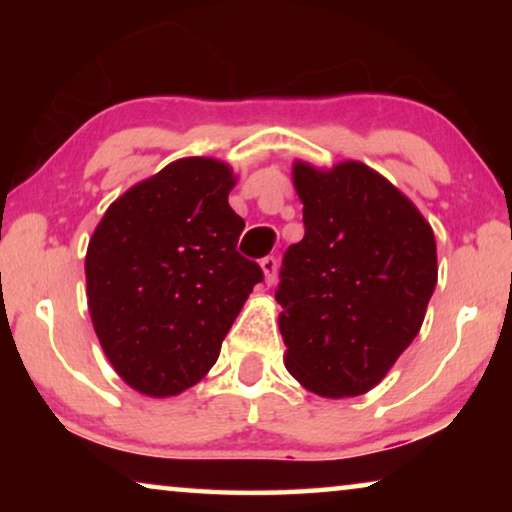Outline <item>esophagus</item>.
<instances>
[{
  "label": "esophagus",
  "instance_id": "esophagus-1",
  "mask_svg": "<svg viewBox=\"0 0 512 512\" xmlns=\"http://www.w3.org/2000/svg\"><path fill=\"white\" fill-rule=\"evenodd\" d=\"M261 268L265 272V284L275 282V272H277V258L275 256H265L261 261Z\"/></svg>",
  "mask_w": 512,
  "mask_h": 512
}]
</instances>
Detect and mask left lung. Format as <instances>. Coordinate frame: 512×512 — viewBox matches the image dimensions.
Listing matches in <instances>:
<instances>
[{"label": "left lung", "mask_w": 512, "mask_h": 512, "mask_svg": "<svg viewBox=\"0 0 512 512\" xmlns=\"http://www.w3.org/2000/svg\"><path fill=\"white\" fill-rule=\"evenodd\" d=\"M305 237L275 291L286 368L326 398L366 394L422 328L438 282L436 237L417 207L363 163H296Z\"/></svg>", "instance_id": "1"}]
</instances>
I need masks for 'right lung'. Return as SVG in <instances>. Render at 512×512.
<instances>
[{
  "label": "right lung",
  "instance_id": "obj_1",
  "mask_svg": "<svg viewBox=\"0 0 512 512\" xmlns=\"http://www.w3.org/2000/svg\"><path fill=\"white\" fill-rule=\"evenodd\" d=\"M233 172L181 158L102 216L86 254L88 310L111 366L146 396L193 387L219 359L261 265L237 251Z\"/></svg>",
  "mask_w": 512,
  "mask_h": 512
}]
</instances>
